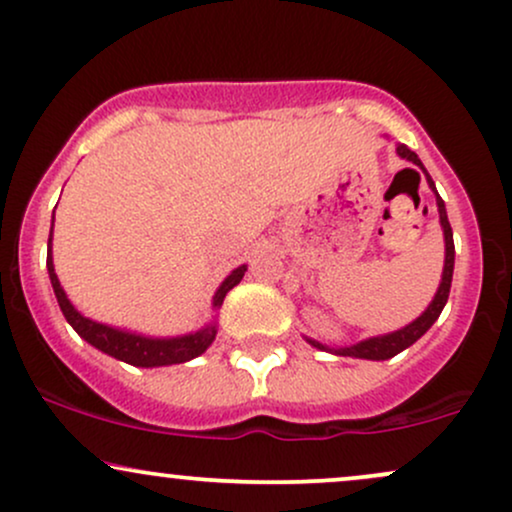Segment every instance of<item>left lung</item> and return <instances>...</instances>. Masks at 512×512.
Listing matches in <instances>:
<instances>
[{
	"label": "left lung",
	"mask_w": 512,
	"mask_h": 512,
	"mask_svg": "<svg viewBox=\"0 0 512 512\" xmlns=\"http://www.w3.org/2000/svg\"><path fill=\"white\" fill-rule=\"evenodd\" d=\"M396 152H398L400 159H408V162H412L415 166H420V169L424 171V176H427L429 188H432L434 195H436V207H439V221H441V229H443V240H446V260H443V274H441L439 291H436L432 303H429L427 310H424L422 315L415 319V322L405 324L403 329L391 331V334L365 338V341L353 343V346H346V348H329V346H324V343L315 341V338H307L305 336L310 346H315L319 350H326V353L343 355V357H360V360H389V357L398 355L400 350L410 348L412 343L417 341V338H422L424 334H427V331L432 329V324L436 322V319H439L443 307H446V303H448V293H451V281H453L455 245H453V229H451V224H448L446 205H443L441 195L436 193V186H434L432 176L427 174V169H424V164L420 162V157H417L415 152H412L410 147H405V145H398ZM417 176H420V174H417Z\"/></svg>",
	"instance_id": "8db88e82"
}]
</instances>
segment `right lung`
<instances>
[{
	"instance_id": "obj_1",
	"label": "right lung",
	"mask_w": 512,
	"mask_h": 512,
	"mask_svg": "<svg viewBox=\"0 0 512 512\" xmlns=\"http://www.w3.org/2000/svg\"><path fill=\"white\" fill-rule=\"evenodd\" d=\"M52 229H54V217H52ZM47 272H49V281H52L54 295H57V303L64 312L66 322H69L76 334L80 338L95 346L102 353L116 357V360L128 362L133 367H166V365H181V362L193 360V357L202 355L205 350L212 346V341L217 338V319L202 326V329L193 331V334H183V336H171V338H152V336H143L135 334V331H126V329H116V326L95 322V319L83 317L76 307L71 305V300L66 298L64 288L57 279V272H54V262H52V233H49L47 240ZM248 272V264H240L238 269L226 276L221 281V286L217 288L212 298V310H219L221 303H224L226 293L231 291L233 286H238L243 274Z\"/></svg>"
}]
</instances>
